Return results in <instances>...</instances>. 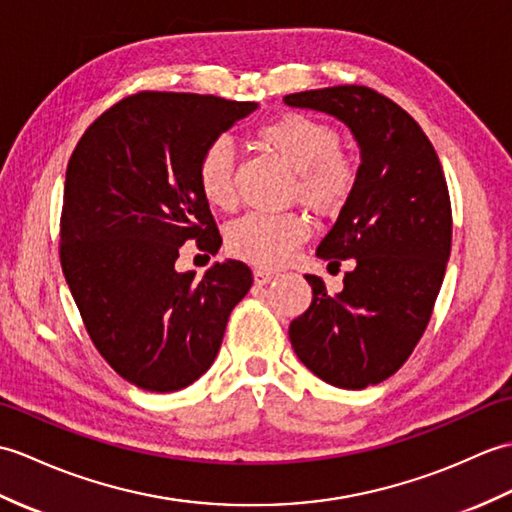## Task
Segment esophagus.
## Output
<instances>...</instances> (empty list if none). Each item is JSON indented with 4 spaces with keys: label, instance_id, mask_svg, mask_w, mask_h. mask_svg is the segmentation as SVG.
I'll use <instances>...</instances> for the list:
<instances>
[{
    "label": "esophagus",
    "instance_id": "34e87169",
    "mask_svg": "<svg viewBox=\"0 0 512 512\" xmlns=\"http://www.w3.org/2000/svg\"><path fill=\"white\" fill-rule=\"evenodd\" d=\"M274 278H276L274 271H267V269H256L254 271V282H256V285H269V282L274 280Z\"/></svg>",
    "mask_w": 512,
    "mask_h": 512
}]
</instances>
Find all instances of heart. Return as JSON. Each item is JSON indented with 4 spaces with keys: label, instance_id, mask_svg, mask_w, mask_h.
Segmentation results:
<instances>
[{
    "label": "heart",
    "instance_id": "obj_1",
    "mask_svg": "<svg viewBox=\"0 0 512 512\" xmlns=\"http://www.w3.org/2000/svg\"><path fill=\"white\" fill-rule=\"evenodd\" d=\"M256 138L295 170L291 190L304 206L317 214H335L346 206L357 186L359 162L339 146L331 124L287 111L258 127ZM197 184L212 208H234V151L225 140H214L201 153ZM309 234V221L298 212H249L227 227L225 243L232 256L274 269L287 263Z\"/></svg>",
    "mask_w": 512,
    "mask_h": 512
}]
</instances>
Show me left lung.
<instances>
[{"label": "left lung", "instance_id": "obj_1", "mask_svg": "<svg viewBox=\"0 0 512 512\" xmlns=\"http://www.w3.org/2000/svg\"><path fill=\"white\" fill-rule=\"evenodd\" d=\"M285 102L342 120L361 149L355 192L315 252L328 267L355 263L339 293L306 276L313 302L289 339L322 381L363 390L403 366L434 311L451 254L445 173L418 122L370 87L311 89Z\"/></svg>", "mask_w": 512, "mask_h": 512}]
</instances>
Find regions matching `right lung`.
<instances>
[{
	"instance_id": "obj_1",
	"label": "right lung",
	"mask_w": 512,
	"mask_h": 512,
	"mask_svg": "<svg viewBox=\"0 0 512 512\" xmlns=\"http://www.w3.org/2000/svg\"><path fill=\"white\" fill-rule=\"evenodd\" d=\"M256 107L199 94H133L89 124L67 164L63 276L96 350L142 390L195 383L252 287L241 260L214 263L199 280L175 263L186 241L219 252L197 162Z\"/></svg>"
}]
</instances>
